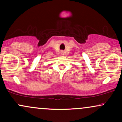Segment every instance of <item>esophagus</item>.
<instances>
[{
	"mask_svg": "<svg viewBox=\"0 0 122 122\" xmlns=\"http://www.w3.org/2000/svg\"><path fill=\"white\" fill-rule=\"evenodd\" d=\"M61 54H62V55H63V54H64V52H63V51H61Z\"/></svg>",
	"mask_w": 122,
	"mask_h": 122,
	"instance_id": "esophagus-1",
	"label": "esophagus"
}]
</instances>
